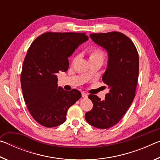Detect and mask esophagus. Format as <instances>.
Here are the masks:
<instances>
[{"label": "esophagus", "mask_w": 160, "mask_h": 160, "mask_svg": "<svg viewBox=\"0 0 160 160\" xmlns=\"http://www.w3.org/2000/svg\"><path fill=\"white\" fill-rule=\"evenodd\" d=\"M82 97H83V98H87V97H88V94H87L86 92H82Z\"/></svg>", "instance_id": "obj_1"}]
</instances>
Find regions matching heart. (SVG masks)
<instances>
[{
    "label": "heart",
    "mask_w": 160,
    "mask_h": 160,
    "mask_svg": "<svg viewBox=\"0 0 160 160\" xmlns=\"http://www.w3.org/2000/svg\"><path fill=\"white\" fill-rule=\"evenodd\" d=\"M89 53V58H90V61H104L105 58V53L103 50L101 48L97 47H93L91 48L88 51ZM78 58V55H75L73 56L72 60V63H74Z\"/></svg>",
    "instance_id": "obj_1"
}]
</instances>
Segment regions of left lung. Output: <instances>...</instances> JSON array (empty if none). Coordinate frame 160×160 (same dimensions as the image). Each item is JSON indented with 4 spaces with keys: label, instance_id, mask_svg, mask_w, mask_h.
I'll return each mask as SVG.
<instances>
[{
    "label": "left lung",
    "instance_id": "obj_1",
    "mask_svg": "<svg viewBox=\"0 0 160 160\" xmlns=\"http://www.w3.org/2000/svg\"><path fill=\"white\" fill-rule=\"evenodd\" d=\"M90 37L107 51L108 64L102 80L109 92L104 100L89 95L93 108L85 117L92 126L106 129L119 122L133 101L139 73L138 53L131 40L121 32L93 33Z\"/></svg>",
    "mask_w": 160,
    "mask_h": 160
}]
</instances>
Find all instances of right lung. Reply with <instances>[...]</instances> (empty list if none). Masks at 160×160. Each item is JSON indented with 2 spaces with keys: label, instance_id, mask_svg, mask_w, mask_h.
<instances>
[{
  "label": "right lung",
  "instance_id": "add662e5",
  "mask_svg": "<svg viewBox=\"0 0 160 160\" xmlns=\"http://www.w3.org/2000/svg\"><path fill=\"white\" fill-rule=\"evenodd\" d=\"M88 39L85 33L46 32L29 47L21 72L22 90L29 113L42 126L63 123L68 110L81 97L76 89L58 88L56 75L67 71L68 58Z\"/></svg>",
  "mask_w": 160,
  "mask_h": 160
}]
</instances>
